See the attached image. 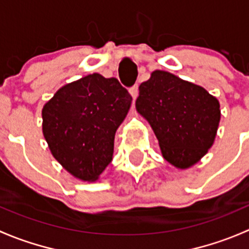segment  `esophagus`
Wrapping results in <instances>:
<instances>
[{"instance_id": "34e87169", "label": "esophagus", "mask_w": 249, "mask_h": 249, "mask_svg": "<svg viewBox=\"0 0 249 249\" xmlns=\"http://www.w3.org/2000/svg\"><path fill=\"white\" fill-rule=\"evenodd\" d=\"M130 95H131L134 100L137 99V96H139V85H134V87L130 89Z\"/></svg>"}]
</instances>
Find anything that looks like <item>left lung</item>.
Segmentation results:
<instances>
[{"instance_id":"obj_1","label":"left lung","mask_w":249,"mask_h":249,"mask_svg":"<svg viewBox=\"0 0 249 249\" xmlns=\"http://www.w3.org/2000/svg\"><path fill=\"white\" fill-rule=\"evenodd\" d=\"M139 90L136 110L149 123L164 159L179 170L196 164L217 135V97L200 85L160 70L152 72Z\"/></svg>"}]
</instances>
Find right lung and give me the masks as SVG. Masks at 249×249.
<instances>
[{
	"label": "right lung",
	"instance_id": "obj_1",
	"mask_svg": "<svg viewBox=\"0 0 249 249\" xmlns=\"http://www.w3.org/2000/svg\"><path fill=\"white\" fill-rule=\"evenodd\" d=\"M131 102L117 78L99 73L60 88L42 109V130L53 157L78 179H99L112 161L115 131Z\"/></svg>",
	"mask_w": 249,
	"mask_h": 249
}]
</instances>
